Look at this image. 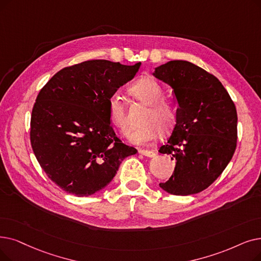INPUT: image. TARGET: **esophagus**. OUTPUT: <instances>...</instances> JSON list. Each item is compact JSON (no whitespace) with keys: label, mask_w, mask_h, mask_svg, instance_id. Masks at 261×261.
Returning <instances> with one entry per match:
<instances>
[{"label":"esophagus","mask_w":261,"mask_h":261,"mask_svg":"<svg viewBox=\"0 0 261 261\" xmlns=\"http://www.w3.org/2000/svg\"><path fill=\"white\" fill-rule=\"evenodd\" d=\"M139 152L145 156H148V158H153L155 155V152L153 150H148V149H140Z\"/></svg>","instance_id":"1"}]
</instances>
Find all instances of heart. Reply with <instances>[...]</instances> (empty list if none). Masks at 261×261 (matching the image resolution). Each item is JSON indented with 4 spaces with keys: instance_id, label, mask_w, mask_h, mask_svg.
I'll use <instances>...</instances> for the list:
<instances>
[{
    "instance_id": "b5f03b06",
    "label": "heart",
    "mask_w": 261,
    "mask_h": 261,
    "mask_svg": "<svg viewBox=\"0 0 261 261\" xmlns=\"http://www.w3.org/2000/svg\"><path fill=\"white\" fill-rule=\"evenodd\" d=\"M130 94L145 106H148L141 119L143 124L128 133L132 144H145L158 137L159 132H171L176 123V110L163 100V89L154 79L143 76L130 87ZM108 117L111 124L120 133L128 130L127 110L118 94H113L108 101Z\"/></svg>"
}]
</instances>
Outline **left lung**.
Masks as SVG:
<instances>
[{
    "mask_svg": "<svg viewBox=\"0 0 261 261\" xmlns=\"http://www.w3.org/2000/svg\"><path fill=\"white\" fill-rule=\"evenodd\" d=\"M153 75L172 87L178 105L172 135L159 149L176 166L159 186L173 195L196 194L217 180L234 153V103L219 79L190 62H167Z\"/></svg>",
    "mask_w": 261,
    "mask_h": 261,
    "instance_id": "1",
    "label": "left lung"
}]
</instances>
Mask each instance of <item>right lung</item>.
Masks as SVG:
<instances>
[{
	"mask_svg": "<svg viewBox=\"0 0 261 261\" xmlns=\"http://www.w3.org/2000/svg\"><path fill=\"white\" fill-rule=\"evenodd\" d=\"M140 67L86 61L63 68L41 88L32 111V148L48 177L67 193H97L123 159L137 153L112 129L108 101Z\"/></svg>",
	"mask_w": 261,
	"mask_h": 261,
	"instance_id": "right-lung-1",
	"label": "right lung"
}]
</instances>
